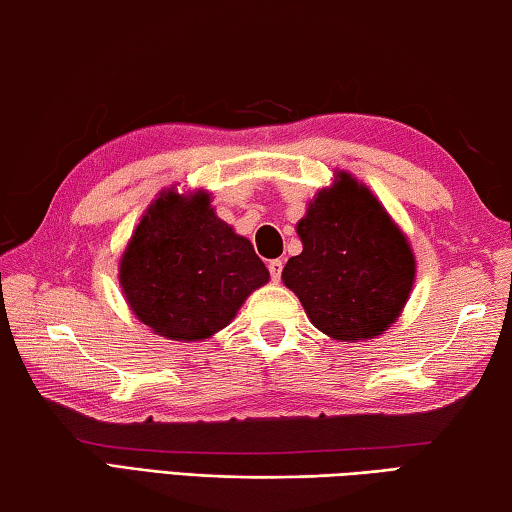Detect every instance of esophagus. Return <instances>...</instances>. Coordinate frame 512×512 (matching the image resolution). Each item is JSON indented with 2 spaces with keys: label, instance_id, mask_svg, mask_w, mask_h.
I'll list each match as a JSON object with an SVG mask.
<instances>
[{
  "label": "esophagus",
  "instance_id": "esophagus-1",
  "mask_svg": "<svg viewBox=\"0 0 512 512\" xmlns=\"http://www.w3.org/2000/svg\"><path fill=\"white\" fill-rule=\"evenodd\" d=\"M282 268H284V262H282V259H273V262H268V271H271L273 282H280V277H282Z\"/></svg>",
  "mask_w": 512,
  "mask_h": 512
}]
</instances>
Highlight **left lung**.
Masks as SVG:
<instances>
[{
  "label": "left lung",
  "instance_id": "8db88e82",
  "mask_svg": "<svg viewBox=\"0 0 512 512\" xmlns=\"http://www.w3.org/2000/svg\"><path fill=\"white\" fill-rule=\"evenodd\" d=\"M302 253L282 271L307 318L334 341H368L402 316L415 282L409 237L379 198L334 171L296 225Z\"/></svg>",
  "mask_w": 512,
  "mask_h": 512
}]
</instances>
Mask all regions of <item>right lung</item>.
Masks as SVG:
<instances>
[{
    "label": "right lung",
    "mask_w": 512,
    "mask_h": 512,
    "mask_svg": "<svg viewBox=\"0 0 512 512\" xmlns=\"http://www.w3.org/2000/svg\"><path fill=\"white\" fill-rule=\"evenodd\" d=\"M268 268L219 219L205 189L153 198L119 257V287L135 318L169 341H205L232 323Z\"/></svg>",
    "instance_id": "add662e5"
}]
</instances>
